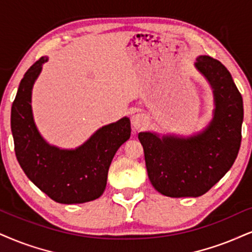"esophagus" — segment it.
<instances>
[{"instance_id": "34e87169", "label": "esophagus", "mask_w": 252, "mask_h": 252, "mask_svg": "<svg viewBox=\"0 0 252 252\" xmlns=\"http://www.w3.org/2000/svg\"><path fill=\"white\" fill-rule=\"evenodd\" d=\"M132 126L134 129H140L142 127L145 126L146 124V117L144 114L141 113H138V114H134V116L132 117Z\"/></svg>"}]
</instances>
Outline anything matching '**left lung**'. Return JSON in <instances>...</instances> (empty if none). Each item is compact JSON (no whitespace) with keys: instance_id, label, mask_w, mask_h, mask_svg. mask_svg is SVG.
<instances>
[{"instance_id":"1","label":"left lung","mask_w":252,"mask_h":252,"mask_svg":"<svg viewBox=\"0 0 252 252\" xmlns=\"http://www.w3.org/2000/svg\"><path fill=\"white\" fill-rule=\"evenodd\" d=\"M195 67L213 90V119L196 134L140 132L148 178L169 197L206 194L231 168L242 140L243 99L221 62L198 56Z\"/></svg>"}]
</instances>
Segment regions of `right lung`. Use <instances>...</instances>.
<instances>
[{
  "mask_svg": "<svg viewBox=\"0 0 252 252\" xmlns=\"http://www.w3.org/2000/svg\"><path fill=\"white\" fill-rule=\"evenodd\" d=\"M42 57L22 78L11 106V132L18 163L33 185L63 204L84 203L100 197L114 154L131 136L127 117L97 129L73 150L50 145L40 135L31 107L32 88L43 64Z\"/></svg>",
  "mask_w": 252,
  "mask_h": 252,
  "instance_id": "1",
  "label": "right lung"
}]
</instances>
